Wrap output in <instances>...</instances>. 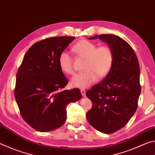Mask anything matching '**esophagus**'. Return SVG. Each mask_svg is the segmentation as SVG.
Here are the masks:
<instances>
[{
	"instance_id": "obj_1",
	"label": "esophagus",
	"mask_w": 155,
	"mask_h": 155,
	"mask_svg": "<svg viewBox=\"0 0 155 155\" xmlns=\"http://www.w3.org/2000/svg\"><path fill=\"white\" fill-rule=\"evenodd\" d=\"M81 94H82L83 96H85V90H81Z\"/></svg>"
}]
</instances>
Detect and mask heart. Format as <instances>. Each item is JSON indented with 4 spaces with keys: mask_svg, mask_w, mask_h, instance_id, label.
<instances>
[{
    "mask_svg": "<svg viewBox=\"0 0 155 155\" xmlns=\"http://www.w3.org/2000/svg\"><path fill=\"white\" fill-rule=\"evenodd\" d=\"M72 51L78 57L85 59L83 70L85 71L74 75L71 78L72 87L86 88L93 84L98 78H103L109 74L114 63V52L108 45L97 44L87 40H81L72 46ZM59 65L63 72L73 74V59L67 52L60 53Z\"/></svg>",
    "mask_w": 155,
    "mask_h": 155,
    "instance_id": "obj_1",
    "label": "heart"
}]
</instances>
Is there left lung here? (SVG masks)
Segmentation results:
<instances>
[{
    "label": "left lung",
    "mask_w": 155,
    "mask_h": 155,
    "mask_svg": "<svg viewBox=\"0 0 155 155\" xmlns=\"http://www.w3.org/2000/svg\"><path fill=\"white\" fill-rule=\"evenodd\" d=\"M97 38L112 48L114 63L104 79L86 93L93 104L87 120L100 132L110 134L124 127L137 110L141 93L140 65L134 50L121 38L103 34L89 39Z\"/></svg>",
    "instance_id": "left-lung-1"
}]
</instances>
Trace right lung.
Here are the masks:
<instances>
[{
  "mask_svg": "<svg viewBox=\"0 0 155 155\" xmlns=\"http://www.w3.org/2000/svg\"><path fill=\"white\" fill-rule=\"evenodd\" d=\"M74 37L46 38L31 46L16 74L15 98L22 118L40 132L57 129L64 124L67 106L82 95L78 88L63 90L68 83L58 59Z\"/></svg>",
  "mask_w": 155,
  "mask_h": 155,
  "instance_id": "1",
  "label": "right lung"
}]
</instances>
